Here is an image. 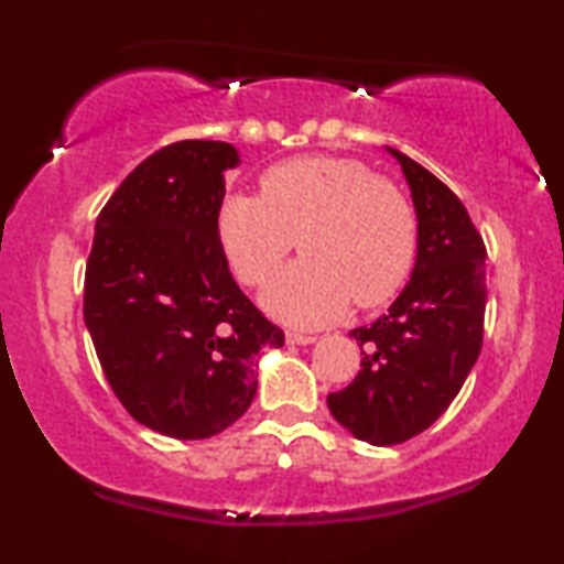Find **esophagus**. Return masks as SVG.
I'll return each mask as SVG.
<instances>
[{"label":"esophagus","instance_id":"1","mask_svg":"<svg viewBox=\"0 0 564 564\" xmlns=\"http://www.w3.org/2000/svg\"><path fill=\"white\" fill-rule=\"evenodd\" d=\"M313 341H315V336H311V334H297V330H290V334H288V344L307 346V344H313Z\"/></svg>","mask_w":564,"mask_h":564}]
</instances>
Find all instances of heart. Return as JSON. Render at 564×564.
<instances>
[{
	"label": "heart",
	"mask_w": 564,
	"mask_h": 564,
	"mask_svg": "<svg viewBox=\"0 0 564 564\" xmlns=\"http://www.w3.org/2000/svg\"><path fill=\"white\" fill-rule=\"evenodd\" d=\"M218 236L236 276L261 288L295 243L305 259L284 269L264 292L267 311L292 326H326L351 297L380 305L411 274L419 228L395 184L354 159L297 156L267 169L261 197H226Z\"/></svg>",
	"instance_id": "heart-1"
}]
</instances>
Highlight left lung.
<instances>
[{
    "instance_id": "obj_1",
    "label": "left lung",
    "mask_w": 564,
    "mask_h": 564,
    "mask_svg": "<svg viewBox=\"0 0 564 564\" xmlns=\"http://www.w3.org/2000/svg\"><path fill=\"white\" fill-rule=\"evenodd\" d=\"M411 187L419 249L388 313L349 336L361 369L328 411L359 442L403 444L426 431L465 384L482 349L485 243L459 197L411 156L388 149Z\"/></svg>"
}]
</instances>
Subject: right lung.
<instances>
[{
  "mask_svg": "<svg viewBox=\"0 0 564 564\" xmlns=\"http://www.w3.org/2000/svg\"><path fill=\"white\" fill-rule=\"evenodd\" d=\"M236 145L180 141L130 172L99 213L84 323L138 423L210 438L257 395V354L284 334L243 295L218 236Z\"/></svg>",
  "mask_w": 564,
  "mask_h": 564,
  "instance_id": "obj_1",
  "label": "right lung"
}]
</instances>
